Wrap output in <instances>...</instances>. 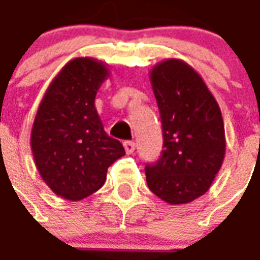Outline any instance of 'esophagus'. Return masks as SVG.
Here are the masks:
<instances>
[{
    "instance_id": "34e87169",
    "label": "esophagus",
    "mask_w": 260,
    "mask_h": 260,
    "mask_svg": "<svg viewBox=\"0 0 260 260\" xmlns=\"http://www.w3.org/2000/svg\"><path fill=\"white\" fill-rule=\"evenodd\" d=\"M123 146L127 154H132V153L134 152V149H136V144H134L133 141H124Z\"/></svg>"
}]
</instances>
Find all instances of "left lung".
Listing matches in <instances>:
<instances>
[{
	"label": "left lung",
	"instance_id": "obj_1",
	"mask_svg": "<svg viewBox=\"0 0 260 260\" xmlns=\"http://www.w3.org/2000/svg\"><path fill=\"white\" fill-rule=\"evenodd\" d=\"M161 116L160 160L145 167L149 190L170 205L206 192L224 162V120L216 98L187 62L168 58L149 72Z\"/></svg>",
	"mask_w": 260,
	"mask_h": 260
}]
</instances>
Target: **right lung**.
Masks as SVG:
<instances>
[{
	"mask_svg": "<svg viewBox=\"0 0 260 260\" xmlns=\"http://www.w3.org/2000/svg\"><path fill=\"white\" fill-rule=\"evenodd\" d=\"M110 77L106 62L74 58L48 85L31 130V149L40 178L54 194L81 201L104 184L108 167L124 156L118 140L104 132L94 107Z\"/></svg>",
	"mask_w": 260,
	"mask_h": 260,
	"instance_id": "add662e5",
	"label": "right lung"
}]
</instances>
